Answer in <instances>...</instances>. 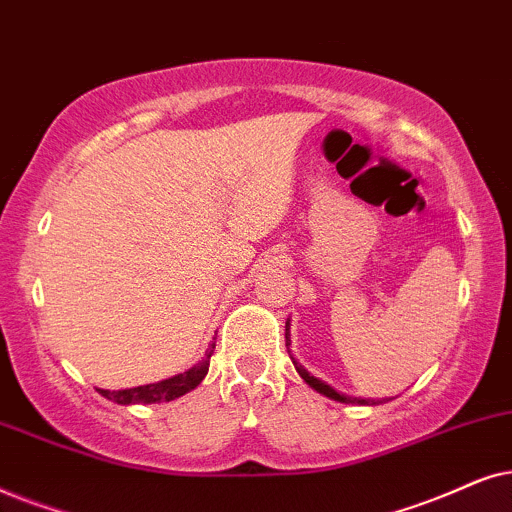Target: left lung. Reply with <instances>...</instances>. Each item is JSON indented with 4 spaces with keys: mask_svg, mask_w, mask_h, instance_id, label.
I'll return each mask as SVG.
<instances>
[{
    "mask_svg": "<svg viewBox=\"0 0 512 512\" xmlns=\"http://www.w3.org/2000/svg\"><path fill=\"white\" fill-rule=\"evenodd\" d=\"M285 346H288V353H290V337H288V327H285ZM292 358V356H290ZM292 363H295V370L299 372V377H302L306 384H309L311 388H316L318 393H323V395H327V398H332V400H339V403H358V405H367V400L365 398H351V395H344V393H337L335 388L332 386H327L325 381H320V379H316V377H311L309 372L304 370L302 365L297 363L295 358H292Z\"/></svg>",
    "mask_w": 512,
    "mask_h": 512,
    "instance_id": "8db88e82",
    "label": "left lung"
}]
</instances>
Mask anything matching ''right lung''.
<instances>
[{"label": "right lung", "instance_id": "1", "mask_svg": "<svg viewBox=\"0 0 512 512\" xmlns=\"http://www.w3.org/2000/svg\"><path fill=\"white\" fill-rule=\"evenodd\" d=\"M215 344H210V349L206 351V358L201 360L199 365H194L189 372L177 374L173 379L159 381V384H147V386H138V388H126V391H98L105 395L107 400H114L119 405H138V403H168V400L180 398L196 388L203 381V377L208 374V365H210V356H213Z\"/></svg>", "mask_w": 512, "mask_h": 512}]
</instances>
